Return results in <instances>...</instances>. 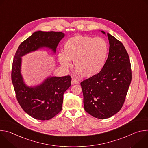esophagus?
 <instances>
[{
	"label": "esophagus",
	"mask_w": 148,
	"mask_h": 148,
	"mask_svg": "<svg viewBox=\"0 0 148 148\" xmlns=\"http://www.w3.org/2000/svg\"><path fill=\"white\" fill-rule=\"evenodd\" d=\"M78 83H79V81L75 79H73L71 80V84H73V85H74V84H77Z\"/></svg>",
	"instance_id": "esophagus-1"
}]
</instances>
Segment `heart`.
<instances>
[{"label": "heart", "instance_id": "heart-1", "mask_svg": "<svg viewBox=\"0 0 148 148\" xmlns=\"http://www.w3.org/2000/svg\"><path fill=\"white\" fill-rule=\"evenodd\" d=\"M108 53V45L104 39L87 36H76L67 40L64 53L58 54V60L64 69L71 66L73 60L78 74L86 78L98 74L103 69Z\"/></svg>", "mask_w": 148, "mask_h": 148}]
</instances>
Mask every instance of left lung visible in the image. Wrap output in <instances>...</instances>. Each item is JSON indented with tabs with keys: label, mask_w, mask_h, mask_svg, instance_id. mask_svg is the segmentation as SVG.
Returning <instances> with one entry per match:
<instances>
[{
	"label": "left lung",
	"mask_w": 148,
	"mask_h": 148,
	"mask_svg": "<svg viewBox=\"0 0 148 148\" xmlns=\"http://www.w3.org/2000/svg\"><path fill=\"white\" fill-rule=\"evenodd\" d=\"M107 36L109 54L103 69L81 82L84 110L99 119L110 118L119 111L132 79L130 60L125 47L110 34Z\"/></svg>",
	"instance_id": "1"
}]
</instances>
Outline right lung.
<instances>
[{
    "mask_svg": "<svg viewBox=\"0 0 148 148\" xmlns=\"http://www.w3.org/2000/svg\"><path fill=\"white\" fill-rule=\"evenodd\" d=\"M64 36L61 32H36L20 45L14 55L11 77L16 98L24 111L34 119L49 120L61 111L63 95L71 86V78L50 77L40 85L28 87L21 74V57L43 47L56 53Z\"/></svg>",
    "mask_w": 148,
    "mask_h": 148,
    "instance_id": "obj_1",
    "label": "right lung"
}]
</instances>
